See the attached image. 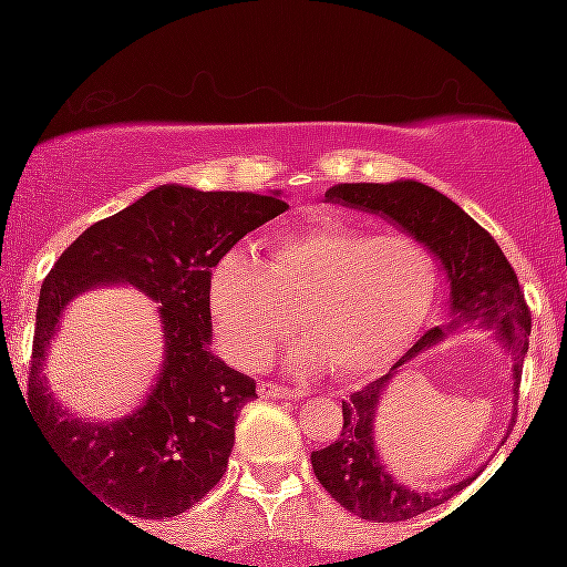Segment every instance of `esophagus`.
<instances>
[{
	"label": "esophagus",
	"instance_id": "1",
	"mask_svg": "<svg viewBox=\"0 0 567 567\" xmlns=\"http://www.w3.org/2000/svg\"><path fill=\"white\" fill-rule=\"evenodd\" d=\"M258 394L261 396H271V400H298L303 396V389H290V386H279V383L271 381H261L258 383Z\"/></svg>",
	"mask_w": 567,
	"mask_h": 567
}]
</instances>
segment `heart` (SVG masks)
Returning <instances> with one entry per match:
<instances>
[{
  "label": "heart",
  "instance_id": "b5f03b06",
  "mask_svg": "<svg viewBox=\"0 0 567 567\" xmlns=\"http://www.w3.org/2000/svg\"><path fill=\"white\" fill-rule=\"evenodd\" d=\"M432 250L405 231L368 234L328 224L277 234L266 266L226 250L207 279V309L220 347L256 368L298 330V368L365 381L392 368L424 328L437 296Z\"/></svg>",
  "mask_w": 567,
  "mask_h": 567
}]
</instances>
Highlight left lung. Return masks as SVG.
I'll return each instance as SVG.
<instances>
[{"instance_id":"obj_1","label":"left lung","mask_w":567,"mask_h":567,"mask_svg":"<svg viewBox=\"0 0 567 567\" xmlns=\"http://www.w3.org/2000/svg\"><path fill=\"white\" fill-rule=\"evenodd\" d=\"M324 197L357 207V210L379 213L402 226L415 239H421L432 250V256H437L451 282V322L421 336V341H415V347L386 375L343 400V426L338 440L311 453L317 480L343 509L362 519H375V523H400V519H410L432 506L445 504L472 480H477L480 472L451 487H442L440 493L410 491L396 483L379 461L373 440L375 410H379L381 394L386 392V383L392 381L396 368L434 347L455 328L483 324V328L496 330V338L512 354V381L514 394H517L523 360L528 354L530 309L519 290L517 275L496 239L437 188L419 184V181L338 184Z\"/></svg>"}]
</instances>
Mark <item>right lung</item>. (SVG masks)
<instances>
[{
    "label": "right lung",
    "instance_id": "right-lung-1",
    "mask_svg": "<svg viewBox=\"0 0 567 567\" xmlns=\"http://www.w3.org/2000/svg\"><path fill=\"white\" fill-rule=\"evenodd\" d=\"M285 210L279 194L157 186L82 231L44 277L29 408L48 445L114 514L175 517L224 477L234 421L245 402L256 400V381L207 349L213 333L207 279L247 231ZM103 281H130L161 303L166 362L147 402L125 420L82 422L47 392L41 365L65 303Z\"/></svg>",
    "mask_w": 567,
    "mask_h": 567
}]
</instances>
